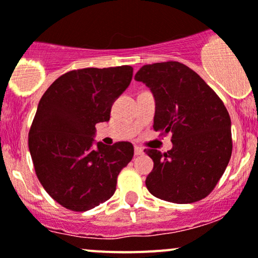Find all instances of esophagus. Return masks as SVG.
Returning a JSON list of instances; mask_svg holds the SVG:
<instances>
[{"label": "esophagus", "instance_id": "esophagus-1", "mask_svg": "<svg viewBox=\"0 0 258 258\" xmlns=\"http://www.w3.org/2000/svg\"><path fill=\"white\" fill-rule=\"evenodd\" d=\"M141 154H143V150L141 147H138V146H135V156H141Z\"/></svg>", "mask_w": 258, "mask_h": 258}]
</instances>
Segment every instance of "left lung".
Instances as JSON below:
<instances>
[{"label":"left lung","instance_id":"1","mask_svg":"<svg viewBox=\"0 0 258 258\" xmlns=\"http://www.w3.org/2000/svg\"><path fill=\"white\" fill-rule=\"evenodd\" d=\"M135 80L153 94V128L172 132L173 147L167 153L145 150L154 163L146 186L156 198L177 204L204 199L231 158L226 107L194 70L178 61L143 65Z\"/></svg>","mask_w":258,"mask_h":258}]
</instances>
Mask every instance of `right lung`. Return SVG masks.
<instances>
[{"mask_svg":"<svg viewBox=\"0 0 258 258\" xmlns=\"http://www.w3.org/2000/svg\"><path fill=\"white\" fill-rule=\"evenodd\" d=\"M134 69L85 68L58 78L38 104L28 135L34 169L48 194L73 211L90 210L116 190L134 146L95 141V124L110 120L111 106L128 88Z\"/></svg>","mask_w":258,"mask_h":258,"instance_id":"right-lung-1","label":"right lung"}]
</instances>
